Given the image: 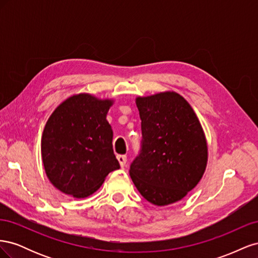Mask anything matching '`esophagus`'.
I'll return each instance as SVG.
<instances>
[{
    "instance_id": "obj_1",
    "label": "esophagus",
    "mask_w": 258,
    "mask_h": 258,
    "mask_svg": "<svg viewBox=\"0 0 258 258\" xmlns=\"http://www.w3.org/2000/svg\"><path fill=\"white\" fill-rule=\"evenodd\" d=\"M117 160H118L119 165H120L121 167H124V166H126L127 157H126V156H124V155H118V156H117Z\"/></svg>"
}]
</instances>
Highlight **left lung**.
I'll list each match as a JSON object with an SVG mask.
<instances>
[{
	"instance_id": "1",
	"label": "left lung",
	"mask_w": 258,
	"mask_h": 258,
	"mask_svg": "<svg viewBox=\"0 0 258 258\" xmlns=\"http://www.w3.org/2000/svg\"><path fill=\"white\" fill-rule=\"evenodd\" d=\"M142 142L129 173L140 194L162 207L183 199L199 183L208 146L197 115L174 91L139 97Z\"/></svg>"
}]
</instances>
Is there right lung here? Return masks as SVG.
<instances>
[{"mask_svg":"<svg viewBox=\"0 0 258 258\" xmlns=\"http://www.w3.org/2000/svg\"><path fill=\"white\" fill-rule=\"evenodd\" d=\"M113 100L88 93L67 99L50 115L42 136V160L50 183L75 198L92 195L119 169L106 114Z\"/></svg>","mask_w":258,"mask_h":258,"instance_id":"add662e5","label":"right lung"}]
</instances>
